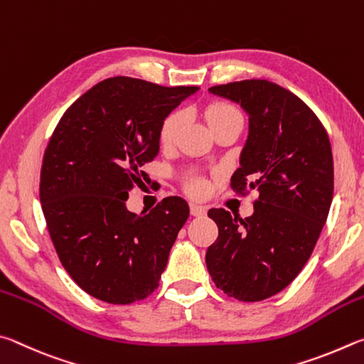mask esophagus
I'll list each match as a JSON object with an SVG mask.
<instances>
[{"label": "esophagus", "mask_w": 364, "mask_h": 364, "mask_svg": "<svg viewBox=\"0 0 364 364\" xmlns=\"http://www.w3.org/2000/svg\"><path fill=\"white\" fill-rule=\"evenodd\" d=\"M206 211H208L206 206L195 205V203H192V205H190V213H192V215H195V218H203V215L206 214Z\"/></svg>", "instance_id": "34e87169"}]
</instances>
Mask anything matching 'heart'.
Instances as JSON below:
<instances>
[{"mask_svg":"<svg viewBox=\"0 0 364 364\" xmlns=\"http://www.w3.org/2000/svg\"><path fill=\"white\" fill-rule=\"evenodd\" d=\"M205 117L211 129H215L222 124L227 123H241V114L240 112L230 104H225V102H213L205 108ZM186 123V114L182 112H172L171 114L164 118L159 127V144L163 146H169L176 142L178 136V131ZM206 190V182L203 178H192L190 181V192L195 195L205 193Z\"/></svg>","mask_w":364,"mask_h":364,"instance_id":"b5f03b06","label":"heart"}]
</instances>
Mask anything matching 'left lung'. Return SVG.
I'll list each match as a JSON object with an SVG mask.
<instances>
[{
	"label": "left lung",
	"instance_id": "8db88e82",
	"mask_svg": "<svg viewBox=\"0 0 364 364\" xmlns=\"http://www.w3.org/2000/svg\"><path fill=\"white\" fill-rule=\"evenodd\" d=\"M247 114V137L233 188H257L254 213L238 219L209 209L219 237L206 251L214 284L227 296L259 302L278 294L310 259L334 192L328 132L296 94L267 80L209 87Z\"/></svg>",
	"mask_w": 364,
	"mask_h": 364
}]
</instances>
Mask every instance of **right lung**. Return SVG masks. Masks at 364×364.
<instances>
[{
  "label": "right lung",
  "mask_w": 364,
  "mask_h": 364,
  "mask_svg": "<svg viewBox=\"0 0 364 364\" xmlns=\"http://www.w3.org/2000/svg\"><path fill=\"white\" fill-rule=\"evenodd\" d=\"M198 91L114 76L75 100L54 129L40 201L63 269L89 296L126 305L158 286L190 208L169 196L134 214L126 201L146 181L140 168L158 155L164 118Z\"/></svg>",
  "instance_id": "right-lung-1"
}]
</instances>
